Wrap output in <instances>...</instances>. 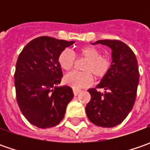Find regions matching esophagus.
<instances>
[{
    "instance_id": "obj_1",
    "label": "esophagus",
    "mask_w": 150,
    "mask_h": 150,
    "mask_svg": "<svg viewBox=\"0 0 150 150\" xmlns=\"http://www.w3.org/2000/svg\"><path fill=\"white\" fill-rule=\"evenodd\" d=\"M80 93H81V90L80 89H75V88H73V93H74L75 96L78 95Z\"/></svg>"
}]
</instances>
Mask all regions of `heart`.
Masks as SVG:
<instances>
[{
	"label": "heart",
	"instance_id": "1",
	"mask_svg": "<svg viewBox=\"0 0 150 150\" xmlns=\"http://www.w3.org/2000/svg\"><path fill=\"white\" fill-rule=\"evenodd\" d=\"M81 57L88 58V62L83 66L85 72H72L64 77V83L73 88H81L87 87L93 82V74L97 78H103L110 68V61L106 57L101 55L100 51L94 47L87 46L78 50ZM57 62L60 67L64 71H70L75 62V55L69 50H63L61 52Z\"/></svg>",
	"mask_w": 150,
	"mask_h": 150
}]
</instances>
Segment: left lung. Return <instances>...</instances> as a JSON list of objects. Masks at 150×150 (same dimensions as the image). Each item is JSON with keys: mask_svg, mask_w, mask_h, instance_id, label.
Segmentation results:
<instances>
[{"mask_svg": "<svg viewBox=\"0 0 150 150\" xmlns=\"http://www.w3.org/2000/svg\"><path fill=\"white\" fill-rule=\"evenodd\" d=\"M92 44L111 48L112 62L109 71L96 86L104 92L88 90L91 100L86 106V113L97 126L112 128L121 124L134 107L139 78L138 62L134 52L123 42L99 40Z\"/></svg>", "mask_w": 150, "mask_h": 150, "instance_id": "left-lung-1", "label": "left lung"}]
</instances>
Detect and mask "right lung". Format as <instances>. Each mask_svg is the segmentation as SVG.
<instances>
[{"mask_svg":"<svg viewBox=\"0 0 150 150\" xmlns=\"http://www.w3.org/2000/svg\"><path fill=\"white\" fill-rule=\"evenodd\" d=\"M73 43L40 37L26 44L17 58L14 75L17 103L28 122L38 128L59 124L74 96L71 87L58 86L62 72L57 62L61 52Z\"/></svg>","mask_w":150,"mask_h":150,"instance_id":"add662e5","label":"right lung"}]
</instances>
